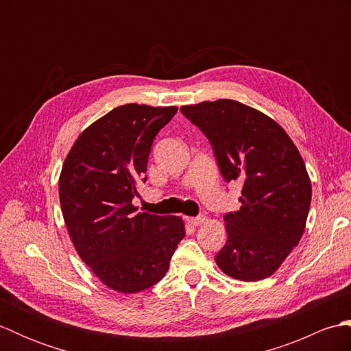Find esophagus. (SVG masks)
<instances>
[{"label":"esophagus","mask_w":351,"mask_h":351,"mask_svg":"<svg viewBox=\"0 0 351 351\" xmlns=\"http://www.w3.org/2000/svg\"><path fill=\"white\" fill-rule=\"evenodd\" d=\"M205 221H206L205 215H197V217H187V223H190L191 226H200V225H204Z\"/></svg>","instance_id":"34e87169"}]
</instances>
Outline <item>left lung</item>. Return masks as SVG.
Listing matches in <instances>:
<instances>
[{
	"label": "left lung",
	"instance_id": "8db88e82",
	"mask_svg": "<svg viewBox=\"0 0 351 351\" xmlns=\"http://www.w3.org/2000/svg\"><path fill=\"white\" fill-rule=\"evenodd\" d=\"M181 111L211 141L223 178L243 182L241 208L225 215L228 240L215 263L238 280L268 278L306 226L312 187L299 149L278 122L238 101H204Z\"/></svg>",
	"mask_w": 351,
	"mask_h": 351
}]
</instances>
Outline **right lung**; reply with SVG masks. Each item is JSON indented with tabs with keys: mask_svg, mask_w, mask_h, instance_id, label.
Instances as JSON below:
<instances>
[{
	"mask_svg": "<svg viewBox=\"0 0 351 351\" xmlns=\"http://www.w3.org/2000/svg\"><path fill=\"white\" fill-rule=\"evenodd\" d=\"M176 111L145 104L116 107L80 134L63 162L58 196L73 247L117 293L158 283L185 235L181 217L138 213L132 205L152 141Z\"/></svg>",
	"mask_w": 351,
	"mask_h": 351,
	"instance_id": "1",
	"label": "right lung"
}]
</instances>
